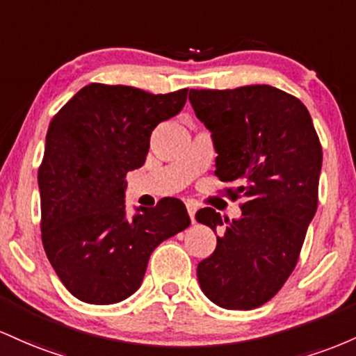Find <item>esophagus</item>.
<instances>
[{
  "instance_id": "esophagus-1",
  "label": "esophagus",
  "mask_w": 356,
  "mask_h": 356,
  "mask_svg": "<svg viewBox=\"0 0 356 356\" xmlns=\"http://www.w3.org/2000/svg\"><path fill=\"white\" fill-rule=\"evenodd\" d=\"M186 210H188V215L191 218V223L195 222V213H197V203L193 202H186Z\"/></svg>"
}]
</instances>
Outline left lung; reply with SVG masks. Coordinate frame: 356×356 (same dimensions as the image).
<instances>
[{
    "mask_svg": "<svg viewBox=\"0 0 356 356\" xmlns=\"http://www.w3.org/2000/svg\"><path fill=\"white\" fill-rule=\"evenodd\" d=\"M195 114L211 133L215 175L235 181L242 217L222 220L213 209L195 218L217 234L197 267L205 296L225 309H254L277 294L298 264L318 209L323 151L306 106L270 86L190 90Z\"/></svg>",
    "mask_w": 356,
    "mask_h": 356,
    "instance_id": "left-lung-1",
    "label": "left lung"
}]
</instances>
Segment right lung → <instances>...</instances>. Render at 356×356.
<instances>
[{
  "label": "right lung",
  "mask_w": 356,
  "mask_h": 356,
  "mask_svg": "<svg viewBox=\"0 0 356 356\" xmlns=\"http://www.w3.org/2000/svg\"><path fill=\"white\" fill-rule=\"evenodd\" d=\"M186 95L89 83L51 119L38 170L42 242L81 301H124L141 286L153 250L190 225L178 198L139 207L133 218L124 203L126 173L145 165L153 129L183 109Z\"/></svg>",
  "instance_id": "right-lung-1"
}]
</instances>
